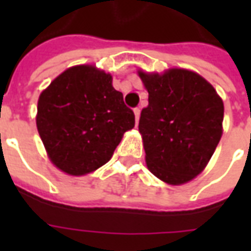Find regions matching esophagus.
Segmentation results:
<instances>
[{
    "label": "esophagus",
    "mask_w": 251,
    "mask_h": 251,
    "mask_svg": "<svg viewBox=\"0 0 251 251\" xmlns=\"http://www.w3.org/2000/svg\"><path fill=\"white\" fill-rule=\"evenodd\" d=\"M134 115H136V122H138V121H140V115H141V110H140V107H136V109H134Z\"/></svg>",
    "instance_id": "obj_1"
}]
</instances>
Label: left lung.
I'll list each match as a JSON object with an SVG mask.
<instances>
[{
	"mask_svg": "<svg viewBox=\"0 0 251 251\" xmlns=\"http://www.w3.org/2000/svg\"><path fill=\"white\" fill-rule=\"evenodd\" d=\"M138 74L149 93L138 124L148 168L168 184H184L204 169L219 144L223 102L192 71Z\"/></svg>",
	"mask_w": 251,
	"mask_h": 251,
	"instance_id": "1",
	"label": "left lung"
}]
</instances>
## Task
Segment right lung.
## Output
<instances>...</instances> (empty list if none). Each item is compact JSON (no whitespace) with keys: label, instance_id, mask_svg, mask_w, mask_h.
Returning a JSON list of instances; mask_svg holds the SVG:
<instances>
[{"label":"right lung","instance_id":"right-lung-1","mask_svg":"<svg viewBox=\"0 0 251 251\" xmlns=\"http://www.w3.org/2000/svg\"><path fill=\"white\" fill-rule=\"evenodd\" d=\"M110 74L91 66L71 67L41 93L37 130L51 161L72 176L109 161L134 113L111 84Z\"/></svg>","mask_w":251,"mask_h":251}]
</instances>
